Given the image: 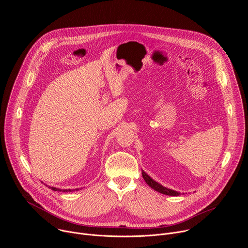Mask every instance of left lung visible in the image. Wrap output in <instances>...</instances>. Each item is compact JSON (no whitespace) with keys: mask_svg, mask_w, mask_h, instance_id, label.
<instances>
[{"mask_svg":"<svg viewBox=\"0 0 248 248\" xmlns=\"http://www.w3.org/2000/svg\"><path fill=\"white\" fill-rule=\"evenodd\" d=\"M142 175H143V179H144V181L146 182V184H147L151 188H153L154 190H156V191H158V192H160V193H163V194H166V195H170V196H178V195L181 194V193L178 192V191H174V190L169 189V188H167V187L161 186L160 184L156 183L155 181H153V180L150 178V176H149L145 171H143V170H142Z\"/></svg>","mask_w":248,"mask_h":248,"instance_id":"1","label":"left lung"}]
</instances>
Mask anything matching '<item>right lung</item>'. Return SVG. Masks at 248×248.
<instances>
[{
  "mask_svg": "<svg viewBox=\"0 0 248 248\" xmlns=\"http://www.w3.org/2000/svg\"><path fill=\"white\" fill-rule=\"evenodd\" d=\"M52 190H55V191H63V192H65V191H70V189H66V190H63V189H59V188H57V187H51V186H49Z\"/></svg>",
  "mask_w": 248,
  "mask_h": 248,
  "instance_id": "1",
  "label": "right lung"
}]
</instances>
